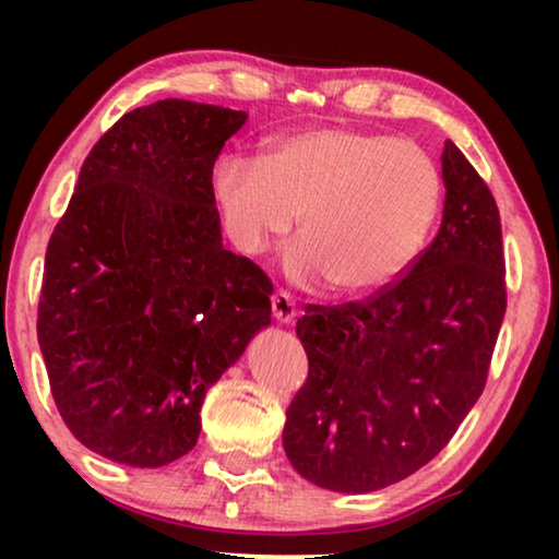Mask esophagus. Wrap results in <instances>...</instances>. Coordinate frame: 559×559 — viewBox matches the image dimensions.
Wrapping results in <instances>:
<instances>
[{
	"label": "esophagus",
	"instance_id": "34e87169",
	"mask_svg": "<svg viewBox=\"0 0 559 559\" xmlns=\"http://www.w3.org/2000/svg\"><path fill=\"white\" fill-rule=\"evenodd\" d=\"M295 300L287 289H280L277 295L272 297V316L280 320V323H289L295 318Z\"/></svg>",
	"mask_w": 559,
	"mask_h": 559
}]
</instances>
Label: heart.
I'll use <instances>...</instances> for the list:
<instances>
[{"label": "heart", "mask_w": 559, "mask_h": 559, "mask_svg": "<svg viewBox=\"0 0 559 559\" xmlns=\"http://www.w3.org/2000/svg\"><path fill=\"white\" fill-rule=\"evenodd\" d=\"M312 241L320 254L331 262H338L341 243H350L354 249H364V254L373 262H394L407 243L404 226L389 213L379 211L373 203L356 201H331L320 205L312 221Z\"/></svg>", "instance_id": "b5f03b06"}]
</instances>
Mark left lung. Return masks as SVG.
Instances as JSON below:
<instances>
[{"label": "left lung", "instance_id": "obj_1", "mask_svg": "<svg viewBox=\"0 0 559 559\" xmlns=\"http://www.w3.org/2000/svg\"><path fill=\"white\" fill-rule=\"evenodd\" d=\"M247 114L129 111L88 152L45 251L37 341L56 407L94 453L163 468L205 392L272 323V282L221 241L213 165Z\"/></svg>", "mask_w": 559, "mask_h": 559}]
</instances>
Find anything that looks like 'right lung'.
I'll return each mask as SVG.
<instances>
[{
  "label": "right lung",
  "instance_id": "right-lung-1",
  "mask_svg": "<svg viewBox=\"0 0 559 559\" xmlns=\"http://www.w3.org/2000/svg\"><path fill=\"white\" fill-rule=\"evenodd\" d=\"M430 247L361 302L310 305L297 320L308 381L282 430L293 468L338 493H369L430 463L484 392L507 312L501 221L453 142Z\"/></svg>",
  "mask_w": 559,
  "mask_h": 559
}]
</instances>
